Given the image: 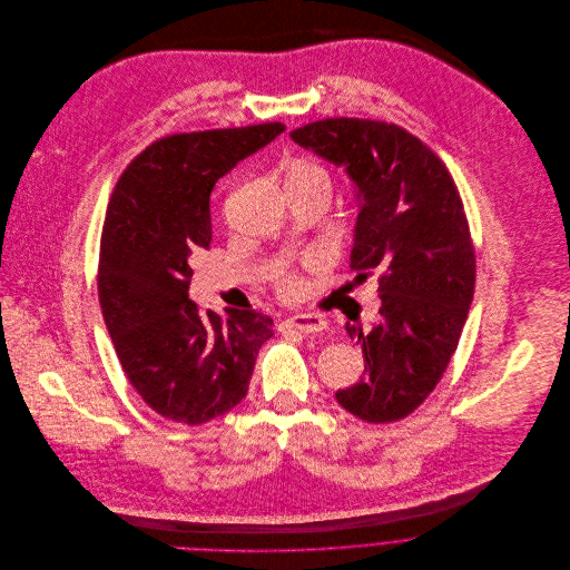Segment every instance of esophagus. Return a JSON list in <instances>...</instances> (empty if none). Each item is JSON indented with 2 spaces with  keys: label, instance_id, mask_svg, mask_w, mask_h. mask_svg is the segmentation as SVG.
<instances>
[{
  "label": "esophagus",
  "instance_id": "34e87169",
  "mask_svg": "<svg viewBox=\"0 0 570 570\" xmlns=\"http://www.w3.org/2000/svg\"><path fill=\"white\" fill-rule=\"evenodd\" d=\"M283 328H296L301 333H321L326 328V321L316 314H296L283 321Z\"/></svg>",
  "mask_w": 570,
  "mask_h": 570
}]
</instances>
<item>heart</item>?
Listing matches in <instances>:
<instances>
[{"instance_id": "b5f03b06", "label": "heart", "mask_w": 570, "mask_h": 570, "mask_svg": "<svg viewBox=\"0 0 570 570\" xmlns=\"http://www.w3.org/2000/svg\"><path fill=\"white\" fill-rule=\"evenodd\" d=\"M292 179H316V181H326V184H328V175H326L325 168H323L321 164L314 163L294 164V168L289 170V179H287V181H292ZM309 263H312V265H318V263H321V256H312ZM281 287H283V292H285L287 296H296V294L303 289V283H301L298 276L285 274V276L281 278Z\"/></svg>"}]
</instances>
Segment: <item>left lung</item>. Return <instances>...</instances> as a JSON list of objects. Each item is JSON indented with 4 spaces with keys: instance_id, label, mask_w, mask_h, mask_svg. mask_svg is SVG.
<instances>
[{
    "instance_id": "obj_1",
    "label": "left lung",
    "mask_w": 570,
    "mask_h": 570,
    "mask_svg": "<svg viewBox=\"0 0 570 570\" xmlns=\"http://www.w3.org/2000/svg\"><path fill=\"white\" fill-rule=\"evenodd\" d=\"M289 136L348 177L357 208L351 269L380 272V323L368 333L346 323L366 373L335 400L368 423L404 419L439 384L474 298L476 258L454 179L397 125L326 118Z\"/></svg>"
}]
</instances>
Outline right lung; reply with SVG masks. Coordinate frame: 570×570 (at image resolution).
<instances>
[{"label": "right lung", "mask_w": 570, "mask_h": 570, "mask_svg": "<svg viewBox=\"0 0 570 570\" xmlns=\"http://www.w3.org/2000/svg\"><path fill=\"white\" fill-rule=\"evenodd\" d=\"M285 131L281 122L177 134L120 175L107 206L98 298L118 360L164 419L199 425L237 406L258 348L274 335L254 309L199 312L188 298L190 258L213 239L219 177Z\"/></svg>", "instance_id": "1"}]
</instances>
